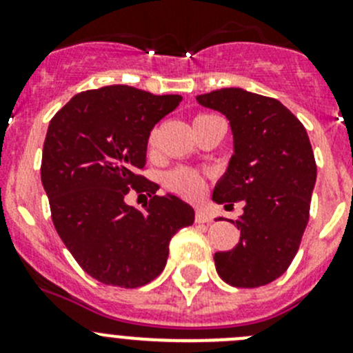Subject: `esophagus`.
<instances>
[{
	"instance_id": "obj_1",
	"label": "esophagus",
	"mask_w": 353,
	"mask_h": 353,
	"mask_svg": "<svg viewBox=\"0 0 353 353\" xmlns=\"http://www.w3.org/2000/svg\"><path fill=\"white\" fill-rule=\"evenodd\" d=\"M194 220H196V223H208L212 222V216L208 215V213L205 212L203 208L196 210V215H194Z\"/></svg>"
}]
</instances>
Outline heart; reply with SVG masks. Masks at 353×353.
I'll return each mask as SVG.
<instances>
[{"instance_id": "obj_1", "label": "heart", "mask_w": 353, "mask_h": 353, "mask_svg": "<svg viewBox=\"0 0 353 353\" xmlns=\"http://www.w3.org/2000/svg\"><path fill=\"white\" fill-rule=\"evenodd\" d=\"M205 117H210V114H201V116H198L194 121L205 119ZM148 143H150V147H154L155 134H152L150 140H148ZM165 184L172 191L183 194V196L198 198L199 194H201L203 186H205V181H203V177L199 176L198 172H194V170L181 167V169H174L167 174Z\"/></svg>"}]
</instances>
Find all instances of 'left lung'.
I'll use <instances>...</instances> for the list:
<instances>
[{
    "label": "left lung",
    "instance_id": "1",
    "mask_svg": "<svg viewBox=\"0 0 353 353\" xmlns=\"http://www.w3.org/2000/svg\"><path fill=\"white\" fill-rule=\"evenodd\" d=\"M198 104L229 119L234 155L213 190V201L244 203L236 220L239 243L215 252L216 273L232 287L266 285L287 272L309 222L316 160L305 128L276 99L220 88Z\"/></svg>",
    "mask_w": 353,
    "mask_h": 353
}]
</instances>
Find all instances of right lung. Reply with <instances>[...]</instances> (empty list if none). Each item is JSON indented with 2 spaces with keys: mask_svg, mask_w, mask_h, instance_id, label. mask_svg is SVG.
Segmentation results:
<instances>
[{
  "mask_svg": "<svg viewBox=\"0 0 353 353\" xmlns=\"http://www.w3.org/2000/svg\"><path fill=\"white\" fill-rule=\"evenodd\" d=\"M181 101L110 85L77 94L49 123L41 179L52 223L83 272L105 285H147L165 268L174 234L193 225L188 203L154 196L159 186L140 176L150 131ZM130 190L151 196L143 210L123 201Z\"/></svg>",
  "mask_w": 353,
  "mask_h": 353,
  "instance_id": "add662e5",
  "label": "right lung"
}]
</instances>
